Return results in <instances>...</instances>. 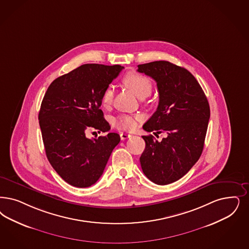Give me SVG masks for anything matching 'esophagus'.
Masks as SVG:
<instances>
[{
    "mask_svg": "<svg viewBox=\"0 0 249 249\" xmlns=\"http://www.w3.org/2000/svg\"><path fill=\"white\" fill-rule=\"evenodd\" d=\"M131 137V135L130 134H128V133H120V139L122 140V141H124V140H126V139H128V138Z\"/></svg>",
    "mask_w": 249,
    "mask_h": 249,
    "instance_id": "esophagus-1",
    "label": "esophagus"
}]
</instances>
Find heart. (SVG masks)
<instances>
[{
    "label": "heart",
    "instance_id": "1",
    "mask_svg": "<svg viewBox=\"0 0 249 249\" xmlns=\"http://www.w3.org/2000/svg\"><path fill=\"white\" fill-rule=\"evenodd\" d=\"M123 82L125 86L137 95L138 97L148 96L152 92V83L149 78L138 72H129L124 79ZM114 91L111 87H107L104 91L101 101L105 107L109 106L113 102ZM141 120L140 116H129L121 115L114 120V125L117 129L121 130H131L135 129L137 125V120Z\"/></svg>",
    "mask_w": 249,
    "mask_h": 249
}]
</instances>
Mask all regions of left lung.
Returning a JSON list of instances; mask_svg holds the SVG:
<instances>
[{"label": "left lung", "instance_id": "1", "mask_svg": "<svg viewBox=\"0 0 249 249\" xmlns=\"http://www.w3.org/2000/svg\"><path fill=\"white\" fill-rule=\"evenodd\" d=\"M138 71L157 84L159 104L143 129L165 132L161 142L142 136L145 149L140 157L142 172L157 185L180 179L199 159L210 120L205 94L187 69L158 60L138 65Z\"/></svg>", "mask_w": 249, "mask_h": 249}]
</instances>
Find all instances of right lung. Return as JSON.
<instances>
[{"label": "right lung", "mask_w": 249, "mask_h": 249, "mask_svg": "<svg viewBox=\"0 0 249 249\" xmlns=\"http://www.w3.org/2000/svg\"><path fill=\"white\" fill-rule=\"evenodd\" d=\"M123 68L81 65L55 79L44 95L38 120L46 155L60 178L73 187L94 185L120 142L118 133L89 139L86 132L110 129L100 109L101 97Z\"/></svg>", "instance_id": "obj_1"}]
</instances>
